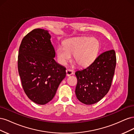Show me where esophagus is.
I'll return each instance as SVG.
<instances>
[{"label": "esophagus", "mask_w": 134, "mask_h": 134, "mask_svg": "<svg viewBox=\"0 0 134 134\" xmlns=\"http://www.w3.org/2000/svg\"><path fill=\"white\" fill-rule=\"evenodd\" d=\"M66 74L67 76H70L73 74V71H72V70H70V69H66Z\"/></svg>", "instance_id": "1"}]
</instances>
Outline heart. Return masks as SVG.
I'll return each mask as SVG.
<instances>
[{
    "label": "heart",
    "mask_w": 134,
    "mask_h": 134,
    "mask_svg": "<svg viewBox=\"0 0 134 134\" xmlns=\"http://www.w3.org/2000/svg\"><path fill=\"white\" fill-rule=\"evenodd\" d=\"M99 48V42L95 38H72L65 41L63 46H58L56 54L59 63L62 65H65L70 60L71 55L73 54L72 60L77 65L86 67L94 62Z\"/></svg>",
    "instance_id": "heart-1"
}]
</instances>
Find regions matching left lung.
I'll return each mask as SVG.
<instances>
[{"mask_svg":"<svg viewBox=\"0 0 134 134\" xmlns=\"http://www.w3.org/2000/svg\"><path fill=\"white\" fill-rule=\"evenodd\" d=\"M116 65L115 51L111 50L99 55L90 66L75 72V94L80 102L93 104L106 95L111 86Z\"/></svg>","mask_w":134,"mask_h":134,"instance_id":"left-lung-1","label":"left lung"}]
</instances>
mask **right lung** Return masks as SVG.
Returning <instances> with one entry per match:
<instances>
[{"label":"right lung","mask_w":134,"mask_h":134,"mask_svg":"<svg viewBox=\"0 0 134 134\" xmlns=\"http://www.w3.org/2000/svg\"><path fill=\"white\" fill-rule=\"evenodd\" d=\"M48 31L34 29L23 38L18 56V69L22 87L34 102L43 105L52 99L66 69L56 63Z\"/></svg>","instance_id":"1"}]
</instances>
